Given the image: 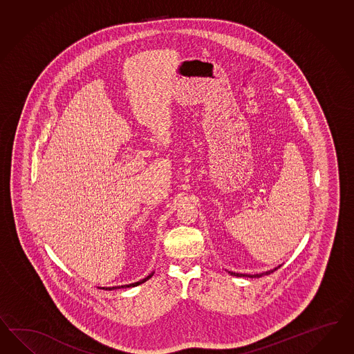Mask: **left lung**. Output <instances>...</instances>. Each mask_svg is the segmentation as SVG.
<instances>
[{
    "instance_id": "left-lung-1",
    "label": "left lung",
    "mask_w": 354,
    "mask_h": 354,
    "mask_svg": "<svg viewBox=\"0 0 354 354\" xmlns=\"http://www.w3.org/2000/svg\"><path fill=\"white\" fill-rule=\"evenodd\" d=\"M279 268H280V266H279ZM279 268H276L275 270H277ZM275 270L266 271V272H262V274H256V275H245V274H236V272H229V274L233 276H239V277H241V276H245V277H261V276L270 275V274H272Z\"/></svg>"
}]
</instances>
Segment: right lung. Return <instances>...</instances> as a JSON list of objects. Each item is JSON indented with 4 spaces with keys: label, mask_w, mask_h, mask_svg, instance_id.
<instances>
[{
    "label": "right lung",
    "mask_w": 354,
    "mask_h": 354,
    "mask_svg": "<svg viewBox=\"0 0 354 354\" xmlns=\"http://www.w3.org/2000/svg\"><path fill=\"white\" fill-rule=\"evenodd\" d=\"M152 275H153V274L147 276L146 279H143V280H140V281H137V283H134V284L122 285V286H113V288H102V289H106V290H113V289H120V288H131V286H137V285L143 284V283L147 281L149 277H152Z\"/></svg>",
    "instance_id": "add662e5"
}]
</instances>
